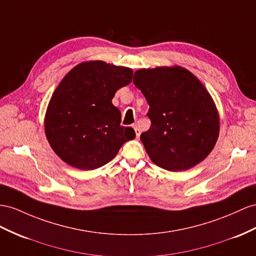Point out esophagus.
<instances>
[{"label": "esophagus", "mask_w": 256, "mask_h": 256, "mask_svg": "<svg viewBox=\"0 0 256 256\" xmlns=\"http://www.w3.org/2000/svg\"><path fill=\"white\" fill-rule=\"evenodd\" d=\"M133 128H134V130H135V133H136V137H137V138H138V137H140V130L138 126H136V124H134V126H133Z\"/></svg>", "instance_id": "obj_1"}]
</instances>
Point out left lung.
I'll return each instance as SVG.
<instances>
[{"label":"left lung","instance_id":"obj_1","mask_svg":"<svg viewBox=\"0 0 256 256\" xmlns=\"http://www.w3.org/2000/svg\"><path fill=\"white\" fill-rule=\"evenodd\" d=\"M133 82L149 104L152 126L140 140L150 160L172 172L204 160L218 138L220 114L199 78L180 66H163L135 71Z\"/></svg>","mask_w":256,"mask_h":256}]
</instances>
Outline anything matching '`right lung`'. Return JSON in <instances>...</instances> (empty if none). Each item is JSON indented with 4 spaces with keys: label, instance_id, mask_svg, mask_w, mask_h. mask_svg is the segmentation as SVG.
I'll return each mask as SVG.
<instances>
[{
    "label": "right lung",
    "instance_id": "obj_1",
    "mask_svg": "<svg viewBox=\"0 0 256 256\" xmlns=\"http://www.w3.org/2000/svg\"><path fill=\"white\" fill-rule=\"evenodd\" d=\"M133 70L102 60L76 64L52 95L44 118L45 136L54 152L83 171L112 160L124 142L135 138L121 126L112 104L116 92L132 82Z\"/></svg>",
    "mask_w": 256,
    "mask_h": 256
}]
</instances>
